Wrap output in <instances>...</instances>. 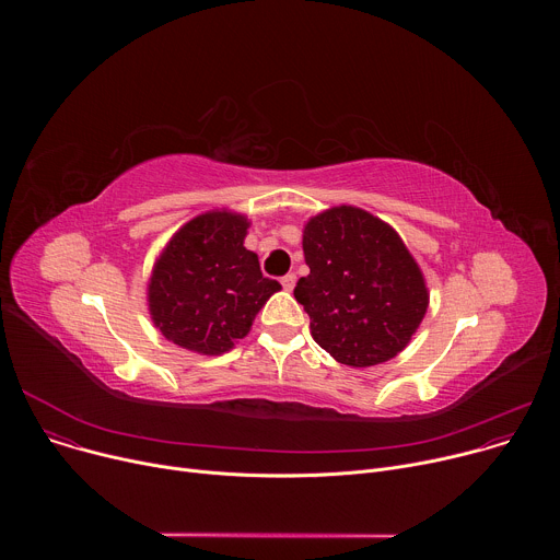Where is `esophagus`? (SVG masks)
Listing matches in <instances>:
<instances>
[{
    "label": "esophagus",
    "instance_id": "obj_1",
    "mask_svg": "<svg viewBox=\"0 0 560 560\" xmlns=\"http://www.w3.org/2000/svg\"><path fill=\"white\" fill-rule=\"evenodd\" d=\"M294 283H296V275L294 272H288L283 279H281V285H283V290H292L294 288Z\"/></svg>",
    "mask_w": 560,
    "mask_h": 560
}]
</instances>
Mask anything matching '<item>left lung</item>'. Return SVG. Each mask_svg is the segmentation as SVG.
Here are the masks:
<instances>
[{
	"mask_svg": "<svg viewBox=\"0 0 560 560\" xmlns=\"http://www.w3.org/2000/svg\"><path fill=\"white\" fill-rule=\"evenodd\" d=\"M310 268L294 299L310 316L314 341L339 363L370 368L401 352L428 310L423 275L387 223L339 206L307 221Z\"/></svg>",
	"mask_w": 560,
	"mask_h": 560,
	"instance_id": "8db88e82",
	"label": "left lung"
}]
</instances>
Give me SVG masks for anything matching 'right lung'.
<instances>
[{"label": "right lung", "instance_id": "obj_1", "mask_svg": "<svg viewBox=\"0 0 560 560\" xmlns=\"http://www.w3.org/2000/svg\"><path fill=\"white\" fill-rule=\"evenodd\" d=\"M242 214L206 212L188 221L156 261L148 301L154 326L186 350L221 354L244 339L261 305L281 290L244 248Z\"/></svg>", "mask_w": 560, "mask_h": 560}]
</instances>
